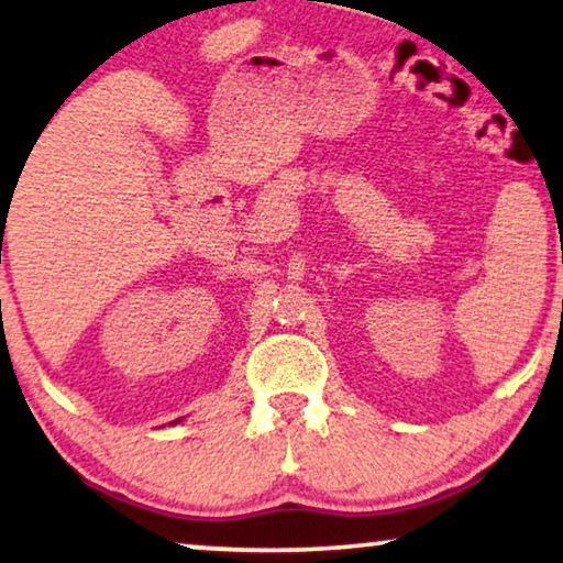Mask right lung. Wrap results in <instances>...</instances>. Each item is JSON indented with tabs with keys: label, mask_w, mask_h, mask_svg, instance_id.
I'll return each mask as SVG.
<instances>
[{
	"label": "right lung",
	"mask_w": 563,
	"mask_h": 563,
	"mask_svg": "<svg viewBox=\"0 0 563 563\" xmlns=\"http://www.w3.org/2000/svg\"><path fill=\"white\" fill-rule=\"evenodd\" d=\"M174 422H181V420H174Z\"/></svg>",
	"instance_id": "add662e5"
}]
</instances>
